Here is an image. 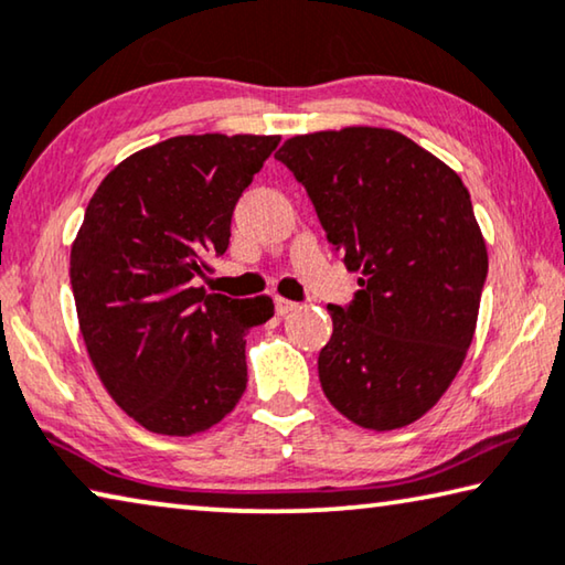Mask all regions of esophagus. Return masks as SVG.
Returning a JSON list of instances; mask_svg holds the SVG:
<instances>
[{
  "mask_svg": "<svg viewBox=\"0 0 565 565\" xmlns=\"http://www.w3.org/2000/svg\"><path fill=\"white\" fill-rule=\"evenodd\" d=\"M295 308H298V302L285 300V298H275V310H277V316H288V312H292Z\"/></svg>",
  "mask_w": 565,
  "mask_h": 565,
  "instance_id": "34e87169",
  "label": "esophagus"
}]
</instances>
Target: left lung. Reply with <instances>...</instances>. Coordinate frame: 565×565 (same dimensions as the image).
<instances>
[{
	"label": "left lung",
	"instance_id": "left-lung-1",
	"mask_svg": "<svg viewBox=\"0 0 565 565\" xmlns=\"http://www.w3.org/2000/svg\"><path fill=\"white\" fill-rule=\"evenodd\" d=\"M306 186L361 290L328 306L323 394L345 419L388 431L427 414L470 349L488 247L462 179L392 128L292 136L275 153Z\"/></svg>",
	"mask_w": 565,
	"mask_h": 565
}]
</instances>
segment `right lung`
Returning <instances> with one entry per match:
<instances>
[{
	"mask_svg": "<svg viewBox=\"0 0 565 565\" xmlns=\"http://www.w3.org/2000/svg\"><path fill=\"white\" fill-rule=\"evenodd\" d=\"M280 136H173L95 189L71 249L77 323L113 402L153 434L192 437L247 388L245 333L267 295H206L194 277L230 245L232 212Z\"/></svg>",
	"mask_w": 565,
	"mask_h": 565,
	"instance_id": "1",
	"label": "right lung"
}]
</instances>
